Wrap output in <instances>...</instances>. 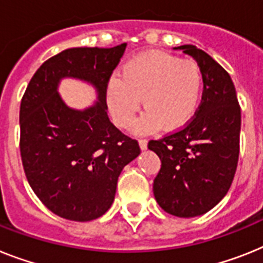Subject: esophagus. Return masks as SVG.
I'll return each instance as SVG.
<instances>
[{
  "instance_id": "1",
  "label": "esophagus",
  "mask_w": 263,
  "mask_h": 263,
  "mask_svg": "<svg viewBox=\"0 0 263 263\" xmlns=\"http://www.w3.org/2000/svg\"><path fill=\"white\" fill-rule=\"evenodd\" d=\"M147 144H148V142H147L145 139H140V140H139V145H140V148L142 149H147Z\"/></svg>"
}]
</instances>
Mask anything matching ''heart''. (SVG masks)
<instances>
[{"label": "heart", "instance_id": "obj_1", "mask_svg": "<svg viewBox=\"0 0 263 263\" xmlns=\"http://www.w3.org/2000/svg\"><path fill=\"white\" fill-rule=\"evenodd\" d=\"M203 76L193 60L163 52H145L125 61L120 77H111L107 103L115 123L128 128L143 100L144 115L135 132L148 134L162 127L167 132L186 127L199 109Z\"/></svg>", "mask_w": 263, "mask_h": 263}]
</instances>
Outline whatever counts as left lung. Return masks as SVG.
<instances>
[{"instance_id": "1", "label": "left lung", "mask_w": 263, "mask_h": 263, "mask_svg": "<svg viewBox=\"0 0 263 263\" xmlns=\"http://www.w3.org/2000/svg\"><path fill=\"white\" fill-rule=\"evenodd\" d=\"M183 50L198 63L203 76L199 109L186 127L148 148L162 167L154 180V195L165 213L180 218L210 211L230 189L239 156L240 107L230 74L213 57L194 45Z\"/></svg>"}]
</instances>
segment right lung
<instances>
[{
    "label": "right lung",
    "instance_id": "1",
    "mask_svg": "<svg viewBox=\"0 0 263 263\" xmlns=\"http://www.w3.org/2000/svg\"><path fill=\"white\" fill-rule=\"evenodd\" d=\"M127 44L70 48L50 57L26 87L20 107V151L24 171L52 213L76 222L108 211L124 165L140 154L138 140L119 131L107 115V85ZM73 77L97 88L98 101L77 111L57 92Z\"/></svg>",
    "mask_w": 263,
    "mask_h": 263
}]
</instances>
